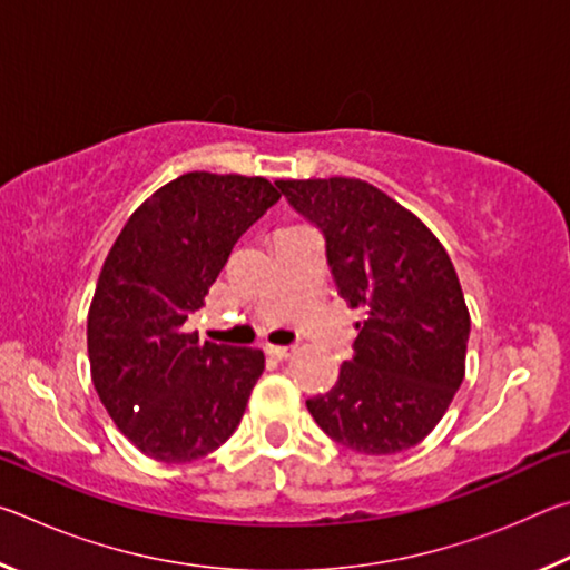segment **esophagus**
<instances>
[{
    "instance_id": "34e87169",
    "label": "esophagus",
    "mask_w": 570,
    "mask_h": 570,
    "mask_svg": "<svg viewBox=\"0 0 570 570\" xmlns=\"http://www.w3.org/2000/svg\"><path fill=\"white\" fill-rule=\"evenodd\" d=\"M266 352L276 356V360H288L294 354V346H282V344H268Z\"/></svg>"
}]
</instances>
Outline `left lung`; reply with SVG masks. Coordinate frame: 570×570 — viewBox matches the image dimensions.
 Wrapping results in <instances>:
<instances>
[{
  "label": "left lung",
  "mask_w": 570,
  "mask_h": 570,
  "mask_svg": "<svg viewBox=\"0 0 570 570\" xmlns=\"http://www.w3.org/2000/svg\"><path fill=\"white\" fill-rule=\"evenodd\" d=\"M322 228L326 262L356 322L354 356L334 387L306 400L316 424L364 455L410 450L435 430L465 377L470 312L445 246L360 178L276 180Z\"/></svg>",
  "instance_id": "obj_1"
}]
</instances>
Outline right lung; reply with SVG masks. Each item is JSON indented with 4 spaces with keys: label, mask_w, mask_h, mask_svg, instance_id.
Wrapping results in <instances>:
<instances>
[{
    "label": "right lung",
    "mask_w": 570,
    "mask_h": 570,
    "mask_svg": "<svg viewBox=\"0 0 570 570\" xmlns=\"http://www.w3.org/2000/svg\"><path fill=\"white\" fill-rule=\"evenodd\" d=\"M278 198L262 176L193 170L142 200L115 238L88 312L90 374L142 455L198 460L244 417L264 352L200 342L183 324Z\"/></svg>",
    "instance_id": "add662e5"
}]
</instances>
